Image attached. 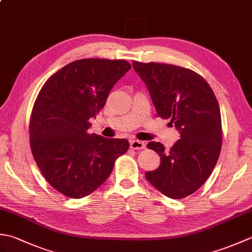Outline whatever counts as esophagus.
Here are the masks:
<instances>
[{
	"instance_id": "obj_1",
	"label": "esophagus",
	"mask_w": 252,
	"mask_h": 252,
	"mask_svg": "<svg viewBox=\"0 0 252 252\" xmlns=\"http://www.w3.org/2000/svg\"><path fill=\"white\" fill-rule=\"evenodd\" d=\"M130 147L132 149H143V148H145V143L142 141H137V140H131Z\"/></svg>"
}]
</instances>
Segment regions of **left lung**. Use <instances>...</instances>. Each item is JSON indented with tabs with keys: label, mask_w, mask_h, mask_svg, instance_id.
Wrapping results in <instances>:
<instances>
[{
	"label": "left lung",
	"mask_w": 252,
	"mask_h": 252,
	"mask_svg": "<svg viewBox=\"0 0 252 252\" xmlns=\"http://www.w3.org/2000/svg\"><path fill=\"white\" fill-rule=\"evenodd\" d=\"M133 68L157 115L170 119L181 135L168 151L159 142L147 144L161 162L145 176L163 195L181 199L199 189L216 167L222 145L220 107L210 85L190 69L135 61Z\"/></svg>",
	"instance_id": "8db88e82"
}]
</instances>
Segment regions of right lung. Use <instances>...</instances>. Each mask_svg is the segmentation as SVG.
<instances>
[{
  "label": "right lung",
  "mask_w": 252,
  "mask_h": 252,
  "mask_svg": "<svg viewBox=\"0 0 252 252\" xmlns=\"http://www.w3.org/2000/svg\"><path fill=\"white\" fill-rule=\"evenodd\" d=\"M126 61L85 58L68 63L47 80L32 109V155L45 180L70 198H82L108 179L116 159L129 148L125 138L89 134Z\"/></svg>",
  "instance_id": "right-lung-1"
}]
</instances>
